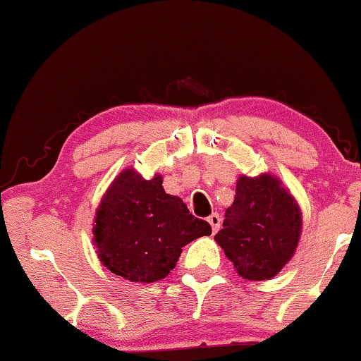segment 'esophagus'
Returning a JSON list of instances; mask_svg holds the SVG:
<instances>
[{"instance_id":"esophagus-1","label":"esophagus","mask_w":361,"mask_h":361,"mask_svg":"<svg viewBox=\"0 0 361 361\" xmlns=\"http://www.w3.org/2000/svg\"><path fill=\"white\" fill-rule=\"evenodd\" d=\"M207 222H209L211 227H212V232H217L221 227V216L217 214V212H212V214L207 217Z\"/></svg>"}]
</instances>
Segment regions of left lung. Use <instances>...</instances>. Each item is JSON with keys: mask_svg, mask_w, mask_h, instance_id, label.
Here are the masks:
<instances>
[{"mask_svg": "<svg viewBox=\"0 0 361 361\" xmlns=\"http://www.w3.org/2000/svg\"><path fill=\"white\" fill-rule=\"evenodd\" d=\"M302 229L298 202L270 173L238 176L235 197L214 240L243 280H270L296 252Z\"/></svg>", "mask_w": 361, "mask_h": 361, "instance_id": "obj_1", "label": "left lung"}]
</instances>
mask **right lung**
Returning <instances> with one entry per match:
<instances>
[{"instance_id": "add662e5", "label": "right lung", "mask_w": 361, "mask_h": 361, "mask_svg": "<svg viewBox=\"0 0 361 361\" xmlns=\"http://www.w3.org/2000/svg\"><path fill=\"white\" fill-rule=\"evenodd\" d=\"M164 178L145 180L126 169L106 190L96 209L93 242L103 265L129 281L154 283L173 270L181 248L211 226L165 192Z\"/></svg>"}]
</instances>
